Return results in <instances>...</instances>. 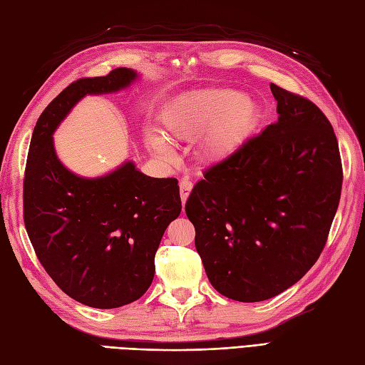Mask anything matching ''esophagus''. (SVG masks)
<instances>
[{
    "label": "esophagus",
    "instance_id": "1",
    "mask_svg": "<svg viewBox=\"0 0 365 365\" xmlns=\"http://www.w3.org/2000/svg\"><path fill=\"white\" fill-rule=\"evenodd\" d=\"M192 181L187 178V176H184V178L180 181V195H181V201L182 204L187 201V198H189V195L192 192Z\"/></svg>",
    "mask_w": 365,
    "mask_h": 365
}]
</instances>
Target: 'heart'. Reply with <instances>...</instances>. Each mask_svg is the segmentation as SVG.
Listing matches in <instances>:
<instances>
[{
  "instance_id": "1",
  "label": "heart",
  "mask_w": 365,
  "mask_h": 365,
  "mask_svg": "<svg viewBox=\"0 0 365 365\" xmlns=\"http://www.w3.org/2000/svg\"><path fill=\"white\" fill-rule=\"evenodd\" d=\"M256 121V106L249 96L229 88H204L185 93L167 107L163 125L167 135L176 140L201 136V155L209 161H221L240 149L247 140ZM152 149L173 158L172 147L163 136L149 135Z\"/></svg>"
}]
</instances>
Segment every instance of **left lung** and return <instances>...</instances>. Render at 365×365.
I'll return each instance as SVG.
<instances>
[{
	"mask_svg": "<svg viewBox=\"0 0 365 365\" xmlns=\"http://www.w3.org/2000/svg\"><path fill=\"white\" fill-rule=\"evenodd\" d=\"M270 88L278 121L207 169L185 202L207 278L240 302L277 297L313 267L342 189L327 116L307 98Z\"/></svg>",
	"mask_w": 365,
	"mask_h": 365,
	"instance_id": "left-lung-1",
	"label": "left lung"
}]
</instances>
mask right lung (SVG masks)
I'll use <instances>...</instances> for the list:
<instances>
[{
    "label": "right lung",
    "mask_w": 365,
    "mask_h": 365,
    "mask_svg": "<svg viewBox=\"0 0 365 365\" xmlns=\"http://www.w3.org/2000/svg\"><path fill=\"white\" fill-rule=\"evenodd\" d=\"M135 78L118 67L67 86L39 115L26 163L23 215L38 259L66 294L95 309L121 307L150 287L155 253L181 213L180 185L133 163L80 178L58 160L52 133L84 95L116 92Z\"/></svg>",
    "instance_id": "right-lung-1"
}]
</instances>
